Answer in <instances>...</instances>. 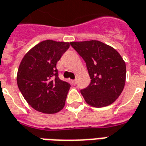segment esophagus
I'll return each instance as SVG.
<instances>
[{"label": "esophagus", "mask_w": 146, "mask_h": 146, "mask_svg": "<svg viewBox=\"0 0 146 146\" xmlns=\"http://www.w3.org/2000/svg\"><path fill=\"white\" fill-rule=\"evenodd\" d=\"M73 84H74V85H75V84H76V79L73 80Z\"/></svg>", "instance_id": "34e87169"}]
</instances>
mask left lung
<instances>
[{
  "instance_id": "8db88e82",
  "label": "left lung",
  "mask_w": 146,
  "mask_h": 146,
  "mask_svg": "<svg viewBox=\"0 0 146 146\" xmlns=\"http://www.w3.org/2000/svg\"><path fill=\"white\" fill-rule=\"evenodd\" d=\"M86 63L91 83L80 91L88 104L103 108L122 93L126 82V63L116 50L97 40L71 42Z\"/></svg>"
}]
</instances>
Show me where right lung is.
Here are the masks:
<instances>
[{"label":"right lung","instance_id":"1","mask_svg":"<svg viewBox=\"0 0 146 146\" xmlns=\"http://www.w3.org/2000/svg\"><path fill=\"white\" fill-rule=\"evenodd\" d=\"M70 42L45 40L24 55L17 72V84L27 104L45 114L60 111L70 84L58 77L56 64Z\"/></svg>","mask_w":146,"mask_h":146}]
</instances>
